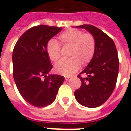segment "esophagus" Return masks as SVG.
<instances>
[{
    "mask_svg": "<svg viewBox=\"0 0 131 131\" xmlns=\"http://www.w3.org/2000/svg\"><path fill=\"white\" fill-rule=\"evenodd\" d=\"M70 80V78L69 77H65V80H66V81H69Z\"/></svg>",
    "mask_w": 131,
    "mask_h": 131,
    "instance_id": "1",
    "label": "esophagus"
}]
</instances>
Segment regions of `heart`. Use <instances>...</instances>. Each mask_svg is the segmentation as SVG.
<instances>
[{"instance_id":"1","label":"heart","mask_w":131,"mask_h":131,"mask_svg":"<svg viewBox=\"0 0 131 131\" xmlns=\"http://www.w3.org/2000/svg\"><path fill=\"white\" fill-rule=\"evenodd\" d=\"M58 39L63 46H70L67 60L59 61L55 66V71L60 75L69 76L75 73L82 65H86L92 59L95 52V39L91 33H83L76 29H68L62 32ZM47 54L51 61L56 62L61 57V48L54 39L46 43Z\"/></svg>"}]
</instances>
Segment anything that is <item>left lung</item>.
Instances as JSON below:
<instances>
[{
    "label": "left lung",
    "mask_w": 131,
    "mask_h": 131,
    "mask_svg": "<svg viewBox=\"0 0 131 131\" xmlns=\"http://www.w3.org/2000/svg\"><path fill=\"white\" fill-rule=\"evenodd\" d=\"M78 27L93 35L96 46L92 59L78 75L82 83L74 94L81 105L95 108L108 100L116 87L119 67L117 50L112 38L99 28L91 25ZM82 74L85 78L81 76Z\"/></svg>",
    "instance_id": "obj_1"
}]
</instances>
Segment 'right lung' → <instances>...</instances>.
<instances>
[{
	"label": "right lung",
	"mask_w": 131,
	"mask_h": 131,
	"mask_svg": "<svg viewBox=\"0 0 131 131\" xmlns=\"http://www.w3.org/2000/svg\"><path fill=\"white\" fill-rule=\"evenodd\" d=\"M61 27L35 26L19 37L13 52V78L19 94L36 107L50 105L64 81L63 76L50 75L53 66L46 46Z\"/></svg>",
	"instance_id": "right-lung-1"
}]
</instances>
